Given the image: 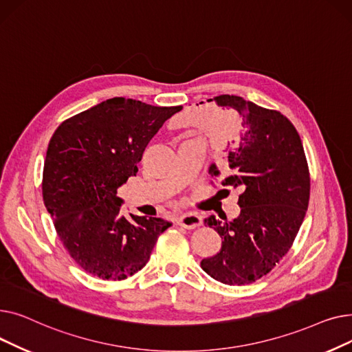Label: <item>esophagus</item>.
<instances>
[{"instance_id":"34e87169","label":"esophagus","mask_w":352,"mask_h":352,"mask_svg":"<svg viewBox=\"0 0 352 352\" xmlns=\"http://www.w3.org/2000/svg\"><path fill=\"white\" fill-rule=\"evenodd\" d=\"M177 224L187 230H194L202 224V219L197 214H184L177 218Z\"/></svg>"}]
</instances>
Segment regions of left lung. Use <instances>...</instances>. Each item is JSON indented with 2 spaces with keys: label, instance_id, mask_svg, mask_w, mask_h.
<instances>
[{
  "label": "left lung",
  "instance_id": "obj_1",
  "mask_svg": "<svg viewBox=\"0 0 352 352\" xmlns=\"http://www.w3.org/2000/svg\"><path fill=\"white\" fill-rule=\"evenodd\" d=\"M207 101L221 109L218 133L231 171L221 184L241 190V212L232 221L206 219L223 245L201 268L227 285L252 284L283 260L300 231L309 202L308 162L298 131L280 111L228 94ZM210 174H221L215 164Z\"/></svg>",
  "mask_w": 352,
  "mask_h": 352
}]
</instances>
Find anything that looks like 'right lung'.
Listing matches in <instances>:
<instances>
[{
  "label": "right lung",
  "instance_id": "1",
  "mask_svg": "<svg viewBox=\"0 0 352 352\" xmlns=\"http://www.w3.org/2000/svg\"><path fill=\"white\" fill-rule=\"evenodd\" d=\"M182 109L116 97L74 116L52 134L43 171V199L69 256L85 272L121 281L150 260L162 218H125L117 190L138 173L145 148Z\"/></svg>",
  "mask_w": 352,
  "mask_h": 352
}]
</instances>
